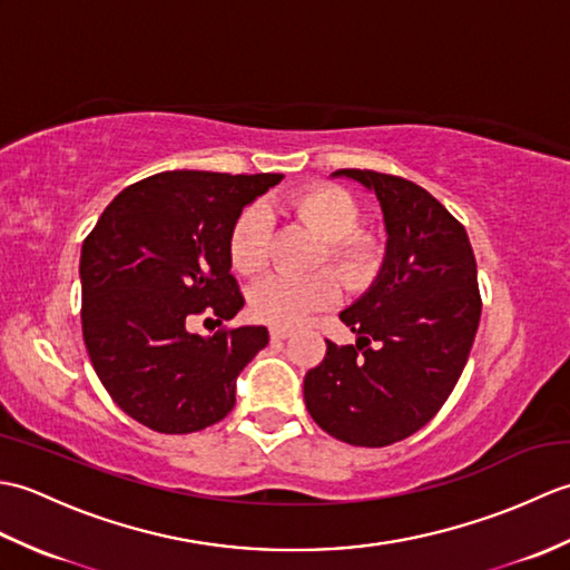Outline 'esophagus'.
I'll return each mask as SVG.
<instances>
[{
  "mask_svg": "<svg viewBox=\"0 0 570 570\" xmlns=\"http://www.w3.org/2000/svg\"><path fill=\"white\" fill-rule=\"evenodd\" d=\"M269 335H272V341H286V337L292 335V331H288V328H272Z\"/></svg>",
  "mask_w": 570,
  "mask_h": 570,
  "instance_id": "esophagus-1",
  "label": "esophagus"
}]
</instances>
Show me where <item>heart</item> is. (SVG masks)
<instances>
[{"mask_svg":"<svg viewBox=\"0 0 570 570\" xmlns=\"http://www.w3.org/2000/svg\"><path fill=\"white\" fill-rule=\"evenodd\" d=\"M284 210L306 225L313 235L323 239V249L316 262L328 259L347 286H362L377 269L380 252L370 235L355 233L360 220V208L347 190L318 184L294 193L286 200ZM272 220L259 205L237 215L229 229V262L245 276L259 274L266 266L269 254ZM341 294V282L328 269H318L308 276H269L249 292L252 316L276 325L292 328L306 321L311 313L328 308Z\"/></svg>","mask_w":570,"mask_h":570,"instance_id":"heart-1","label":"heart"}]
</instances>
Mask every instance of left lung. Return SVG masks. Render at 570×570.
<instances>
[{
	"instance_id": "obj_1",
	"label": "left lung",
	"mask_w": 570,
	"mask_h": 570,
	"mask_svg": "<svg viewBox=\"0 0 570 570\" xmlns=\"http://www.w3.org/2000/svg\"><path fill=\"white\" fill-rule=\"evenodd\" d=\"M380 203L384 257L341 321L355 345L328 343L306 372V409L350 445L382 448L435 416L463 372L480 323L478 266L465 227L406 178L341 168Z\"/></svg>"
}]
</instances>
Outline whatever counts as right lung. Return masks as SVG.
I'll return each instance as SVG.
<instances>
[{
    "mask_svg": "<svg viewBox=\"0 0 570 570\" xmlns=\"http://www.w3.org/2000/svg\"><path fill=\"white\" fill-rule=\"evenodd\" d=\"M282 174L164 171L107 205L80 252L82 337L115 404L159 433L225 419L237 377L269 343L264 325L198 335L245 306L229 274V229Z\"/></svg>",
    "mask_w": 570,
    "mask_h": 570,
    "instance_id": "right-lung-1",
    "label": "right lung"
}]
</instances>
